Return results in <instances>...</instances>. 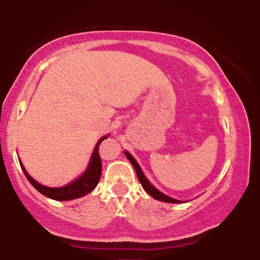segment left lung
Here are the masks:
<instances>
[{
  "mask_svg": "<svg viewBox=\"0 0 260 260\" xmlns=\"http://www.w3.org/2000/svg\"><path fill=\"white\" fill-rule=\"evenodd\" d=\"M124 155H126L127 159L129 160V161H131V164H132V165H133V168H134V170H136V172H137V176H138V180H139V182H140V183H142L143 188H144L145 192H147L149 196H151V197H153L154 199H156V201H160V202H165V203H174V204H180V203H182L181 201H178V199L171 198V197L166 196L165 193L160 192V190L157 189L156 187L153 186V183H151V182L148 180L147 176H145V175H144V172H143L142 168H140V166H139L138 161H137L136 159H134L133 155L131 154L129 151L124 150Z\"/></svg>",
  "mask_w": 260,
  "mask_h": 260,
  "instance_id": "left-lung-1",
  "label": "left lung"
}]
</instances>
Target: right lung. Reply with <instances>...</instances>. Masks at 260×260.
Returning <instances> with one entry per match:
<instances>
[{"mask_svg":"<svg viewBox=\"0 0 260 260\" xmlns=\"http://www.w3.org/2000/svg\"><path fill=\"white\" fill-rule=\"evenodd\" d=\"M109 136L110 134H106V136L101 137V138L98 140L96 145H95L94 150H92L91 153L90 160H89L85 171L80 176H78L76 180H73L72 182H70V183L64 184V186L62 187H47L39 183L38 181H35L34 178L28 174L24 165H23L22 161L19 159L20 168H22L25 177L28 178V181L32 184V187H34L38 192H40L43 196L47 197V198L58 202L72 201V199L82 198V197L90 193L91 190L98 186V183H99L101 176V160L98 148H99L100 143L103 142L104 139H106Z\"/></svg>","mask_w":260,"mask_h":260,"instance_id":"obj_1","label":"right lung"}]
</instances>
